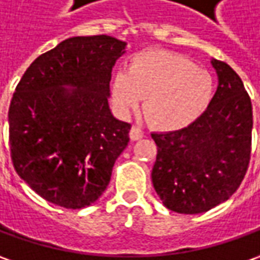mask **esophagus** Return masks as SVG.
<instances>
[{
  "mask_svg": "<svg viewBox=\"0 0 260 260\" xmlns=\"http://www.w3.org/2000/svg\"><path fill=\"white\" fill-rule=\"evenodd\" d=\"M129 137L132 141H138L144 137V131L139 128L138 125H134L132 128H131V132H129Z\"/></svg>",
  "mask_w": 260,
  "mask_h": 260,
  "instance_id": "obj_1",
  "label": "esophagus"
}]
</instances>
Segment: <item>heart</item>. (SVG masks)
<instances>
[{"mask_svg": "<svg viewBox=\"0 0 260 260\" xmlns=\"http://www.w3.org/2000/svg\"><path fill=\"white\" fill-rule=\"evenodd\" d=\"M213 93L209 72L181 54L161 50L134 56L128 70H118L111 82L113 105L122 115L137 109L145 98V115L164 131L194 123L207 111Z\"/></svg>", "mask_w": 260, "mask_h": 260, "instance_id": "1", "label": "heart"}]
</instances>
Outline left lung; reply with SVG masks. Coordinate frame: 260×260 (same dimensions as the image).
<instances>
[{
  "mask_svg": "<svg viewBox=\"0 0 260 260\" xmlns=\"http://www.w3.org/2000/svg\"><path fill=\"white\" fill-rule=\"evenodd\" d=\"M217 90L207 111L187 128L154 132V188L167 209L199 214L226 202L245 178L252 145V102L242 79L211 60Z\"/></svg>",
  "mask_w": 260,
  "mask_h": 260,
  "instance_id": "left-lung-1",
  "label": "left lung"
}]
</instances>
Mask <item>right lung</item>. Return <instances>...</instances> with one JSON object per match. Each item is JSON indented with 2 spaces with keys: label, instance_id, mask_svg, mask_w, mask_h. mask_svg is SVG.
<instances>
[{
  "label": "right lung",
  "instance_id": "obj_1",
  "mask_svg": "<svg viewBox=\"0 0 260 260\" xmlns=\"http://www.w3.org/2000/svg\"><path fill=\"white\" fill-rule=\"evenodd\" d=\"M126 43L70 37L30 64L15 87L10 147L17 174L44 200L66 209L93 204L129 142L131 123L109 108V82Z\"/></svg>",
  "mask_w": 260,
  "mask_h": 260
}]
</instances>
